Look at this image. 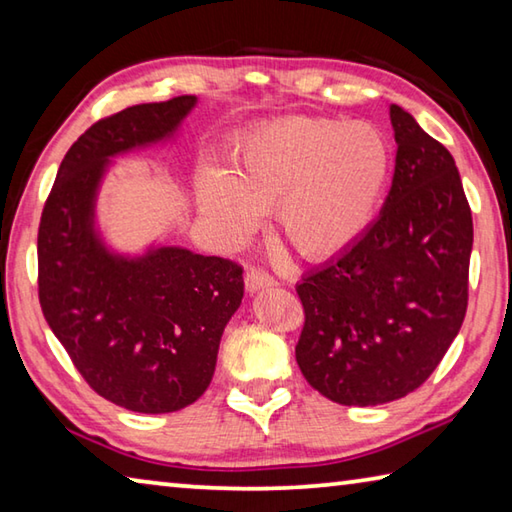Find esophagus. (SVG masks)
Here are the masks:
<instances>
[{
	"instance_id": "obj_1",
	"label": "esophagus",
	"mask_w": 512,
	"mask_h": 512,
	"mask_svg": "<svg viewBox=\"0 0 512 512\" xmlns=\"http://www.w3.org/2000/svg\"><path fill=\"white\" fill-rule=\"evenodd\" d=\"M275 280L271 275H268L266 271H262V268H250V271L246 273V289L250 293H255L259 289H266V287H273Z\"/></svg>"
}]
</instances>
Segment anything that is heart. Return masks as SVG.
Returning a JSON list of instances; mask_svg holds the SVG:
<instances>
[{
  "instance_id": "b5f03b06",
  "label": "heart",
  "mask_w": 512,
  "mask_h": 512,
  "mask_svg": "<svg viewBox=\"0 0 512 512\" xmlns=\"http://www.w3.org/2000/svg\"><path fill=\"white\" fill-rule=\"evenodd\" d=\"M393 178V146L366 121L293 117L250 133L232 171L205 167L198 205L223 239L244 241L277 207L282 239L327 259L366 235Z\"/></svg>"
}]
</instances>
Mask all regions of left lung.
Wrapping results in <instances>:
<instances>
[{
  "instance_id": "left-lung-1",
  "label": "left lung",
  "mask_w": 512,
  "mask_h": 512,
  "mask_svg": "<svg viewBox=\"0 0 512 512\" xmlns=\"http://www.w3.org/2000/svg\"><path fill=\"white\" fill-rule=\"evenodd\" d=\"M397 155L379 219L296 287L302 375L327 400L377 406L413 393L463 325L472 212L456 162L391 106Z\"/></svg>"
}]
</instances>
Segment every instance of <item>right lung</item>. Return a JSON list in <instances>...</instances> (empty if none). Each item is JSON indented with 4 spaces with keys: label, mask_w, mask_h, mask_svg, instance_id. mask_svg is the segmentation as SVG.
I'll return each instance as SVG.
<instances>
[{
    "label": "right lung",
    "mask_w": 512,
    "mask_h": 512,
    "mask_svg": "<svg viewBox=\"0 0 512 512\" xmlns=\"http://www.w3.org/2000/svg\"><path fill=\"white\" fill-rule=\"evenodd\" d=\"M196 97L140 103L69 146L38 228V298L51 332L94 393L135 413H171L210 386L221 334L244 298L232 259L162 246L112 255L94 201L112 155L167 140Z\"/></svg>",
    "instance_id": "add662e5"
}]
</instances>
